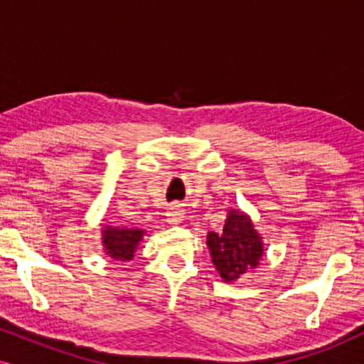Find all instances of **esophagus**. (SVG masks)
<instances>
[{
    "instance_id": "obj_1",
    "label": "esophagus",
    "mask_w": 364,
    "mask_h": 364,
    "mask_svg": "<svg viewBox=\"0 0 364 364\" xmlns=\"http://www.w3.org/2000/svg\"><path fill=\"white\" fill-rule=\"evenodd\" d=\"M166 215H167L168 223H178L183 220V210L181 208V205H177V203H173V205L168 207Z\"/></svg>"
}]
</instances>
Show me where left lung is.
Wrapping results in <instances>:
<instances>
[{"label": "left lung", "instance_id": "left-lung-1", "mask_svg": "<svg viewBox=\"0 0 364 364\" xmlns=\"http://www.w3.org/2000/svg\"><path fill=\"white\" fill-rule=\"evenodd\" d=\"M207 245L215 270L225 282H235L257 268L263 255L260 233L253 228L248 215L230 210L220 233L208 232Z\"/></svg>", "mask_w": 364, "mask_h": 364}]
</instances>
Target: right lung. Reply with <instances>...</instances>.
Returning a JSON list of instances; mask_svg holds the SVG:
<instances>
[{
  "instance_id": "1",
  "label": "right lung",
  "mask_w": 364,
  "mask_h": 364,
  "mask_svg": "<svg viewBox=\"0 0 364 364\" xmlns=\"http://www.w3.org/2000/svg\"><path fill=\"white\" fill-rule=\"evenodd\" d=\"M142 237L144 230L139 228L106 225L102 230V245L112 260L127 262L134 257Z\"/></svg>"
}]
</instances>
